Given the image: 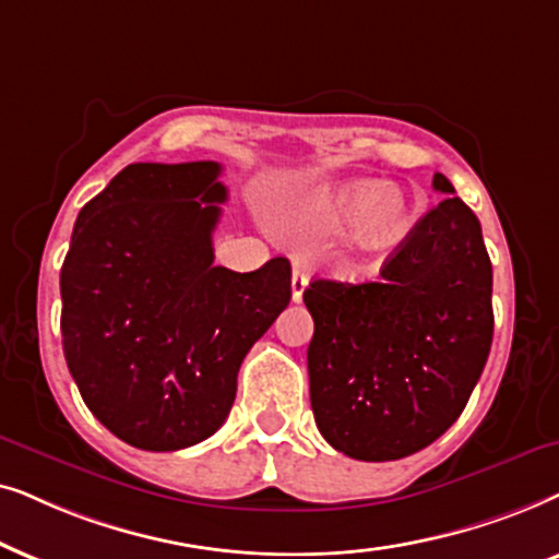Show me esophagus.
Masks as SVG:
<instances>
[{
  "label": "esophagus",
  "instance_id": "34e87169",
  "mask_svg": "<svg viewBox=\"0 0 559 559\" xmlns=\"http://www.w3.org/2000/svg\"><path fill=\"white\" fill-rule=\"evenodd\" d=\"M307 284H309V275H307V271H304V265H294V273H292V299L294 301H301Z\"/></svg>",
  "mask_w": 559,
  "mask_h": 559
}]
</instances>
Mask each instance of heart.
<instances>
[{
    "label": "heart",
    "instance_id": "1",
    "mask_svg": "<svg viewBox=\"0 0 559 559\" xmlns=\"http://www.w3.org/2000/svg\"><path fill=\"white\" fill-rule=\"evenodd\" d=\"M421 210L419 191L389 186L378 178H355L319 191L304 217L319 233L353 225L347 235L349 248L360 255H385L414 233Z\"/></svg>",
    "mask_w": 559,
    "mask_h": 559
}]
</instances>
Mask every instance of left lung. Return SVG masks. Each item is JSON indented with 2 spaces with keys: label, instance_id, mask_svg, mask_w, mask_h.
Listing matches in <instances>:
<instances>
[{
  "label": "left lung",
  "instance_id": "8db88e82",
  "mask_svg": "<svg viewBox=\"0 0 559 559\" xmlns=\"http://www.w3.org/2000/svg\"><path fill=\"white\" fill-rule=\"evenodd\" d=\"M450 193L416 222L381 278H319L304 292L314 319L309 396L334 450L366 463L414 455L442 437L471 399L493 342V267L480 222Z\"/></svg>",
  "mask_w": 559,
  "mask_h": 559
}]
</instances>
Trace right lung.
<instances>
[{"mask_svg":"<svg viewBox=\"0 0 559 559\" xmlns=\"http://www.w3.org/2000/svg\"><path fill=\"white\" fill-rule=\"evenodd\" d=\"M222 166L132 163L79 212L61 267L63 355L132 448L174 452L225 424L250 347L292 301V263L214 265Z\"/></svg>","mask_w":559,"mask_h":559,"instance_id":"obj_1","label":"right lung"}]
</instances>
